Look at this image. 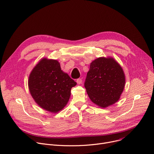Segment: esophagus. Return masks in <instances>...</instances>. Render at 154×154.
I'll list each match as a JSON object with an SVG mask.
<instances>
[{
  "instance_id": "1",
  "label": "esophagus",
  "mask_w": 154,
  "mask_h": 154,
  "mask_svg": "<svg viewBox=\"0 0 154 154\" xmlns=\"http://www.w3.org/2000/svg\"><path fill=\"white\" fill-rule=\"evenodd\" d=\"M76 82L77 83V84H81V83H82V79H78Z\"/></svg>"
}]
</instances>
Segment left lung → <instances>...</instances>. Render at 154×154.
Instances as JSON below:
<instances>
[{"label": "left lung", "instance_id": "obj_1", "mask_svg": "<svg viewBox=\"0 0 154 154\" xmlns=\"http://www.w3.org/2000/svg\"><path fill=\"white\" fill-rule=\"evenodd\" d=\"M125 84L120 65L112 58L101 57L91 63L84 86L91 101L105 108L118 101Z\"/></svg>", "mask_w": 154, "mask_h": 154}]
</instances>
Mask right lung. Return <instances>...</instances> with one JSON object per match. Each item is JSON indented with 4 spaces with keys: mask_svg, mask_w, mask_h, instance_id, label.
<instances>
[{
    "mask_svg": "<svg viewBox=\"0 0 154 154\" xmlns=\"http://www.w3.org/2000/svg\"><path fill=\"white\" fill-rule=\"evenodd\" d=\"M77 83L61 69L55 60L42 59L31 71L28 86L35 103L53 113L62 110L67 104L71 88Z\"/></svg>",
    "mask_w": 154,
    "mask_h": 154,
    "instance_id": "right-lung-1",
    "label": "right lung"
}]
</instances>
